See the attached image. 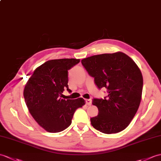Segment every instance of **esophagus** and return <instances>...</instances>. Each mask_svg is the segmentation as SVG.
Wrapping results in <instances>:
<instances>
[{
	"mask_svg": "<svg viewBox=\"0 0 161 161\" xmlns=\"http://www.w3.org/2000/svg\"><path fill=\"white\" fill-rule=\"evenodd\" d=\"M86 105H88V106L91 105V103H92L91 99H86Z\"/></svg>",
	"mask_w": 161,
	"mask_h": 161,
	"instance_id": "1",
	"label": "esophagus"
}]
</instances>
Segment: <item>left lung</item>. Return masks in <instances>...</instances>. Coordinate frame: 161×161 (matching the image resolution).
Returning a JSON list of instances; mask_svg holds the SVG:
<instances>
[{"label": "left lung", "instance_id": "left-lung-1", "mask_svg": "<svg viewBox=\"0 0 161 161\" xmlns=\"http://www.w3.org/2000/svg\"><path fill=\"white\" fill-rule=\"evenodd\" d=\"M82 65L99 89L108 95L92 99L98 115L91 119L93 128L104 134L122 131L128 126L139 107L143 80L139 67L126 54L117 52L83 59Z\"/></svg>", "mask_w": 161, "mask_h": 161}]
</instances>
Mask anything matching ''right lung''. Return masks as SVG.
<instances>
[{
  "label": "right lung",
  "instance_id": "right-lung-1",
  "mask_svg": "<svg viewBox=\"0 0 161 161\" xmlns=\"http://www.w3.org/2000/svg\"><path fill=\"white\" fill-rule=\"evenodd\" d=\"M80 62L77 59H51L38 67L24 90L29 113L38 124L48 132L63 131L71 124L75 112L85 104L83 98L62 99L69 92L68 70Z\"/></svg>",
  "mask_w": 161,
  "mask_h": 161
}]
</instances>
